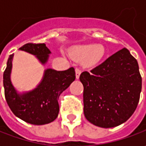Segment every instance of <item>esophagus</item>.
Returning <instances> with one entry per match:
<instances>
[{"label": "esophagus", "mask_w": 146, "mask_h": 146, "mask_svg": "<svg viewBox=\"0 0 146 146\" xmlns=\"http://www.w3.org/2000/svg\"><path fill=\"white\" fill-rule=\"evenodd\" d=\"M80 74H81V70H80V69H78V68H76V78L77 79V80L80 78Z\"/></svg>", "instance_id": "esophagus-1"}]
</instances>
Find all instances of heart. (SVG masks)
<instances>
[{
    "label": "heart",
    "instance_id": "1",
    "mask_svg": "<svg viewBox=\"0 0 146 146\" xmlns=\"http://www.w3.org/2000/svg\"><path fill=\"white\" fill-rule=\"evenodd\" d=\"M106 48L102 44H85L75 46L69 50L70 56L79 60H84L86 66H94L106 56Z\"/></svg>",
    "mask_w": 146,
    "mask_h": 146
}]
</instances>
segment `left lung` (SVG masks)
I'll use <instances>...</instances> for the list:
<instances>
[{
	"label": "left lung",
	"mask_w": 146,
	"mask_h": 146,
	"mask_svg": "<svg viewBox=\"0 0 146 146\" xmlns=\"http://www.w3.org/2000/svg\"><path fill=\"white\" fill-rule=\"evenodd\" d=\"M84 85V113L91 123L114 127L126 122L137 109L141 92L137 61L123 48L80 76Z\"/></svg>",
	"instance_id": "8db88e82"
}]
</instances>
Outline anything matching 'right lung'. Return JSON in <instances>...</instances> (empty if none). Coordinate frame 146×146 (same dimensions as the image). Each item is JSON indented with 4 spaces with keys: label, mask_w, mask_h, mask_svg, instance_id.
Instances as JSON below:
<instances>
[{
    "label": "right lung",
    "mask_w": 146,
    "mask_h": 146,
    "mask_svg": "<svg viewBox=\"0 0 146 146\" xmlns=\"http://www.w3.org/2000/svg\"><path fill=\"white\" fill-rule=\"evenodd\" d=\"M19 50L34 55L42 65L47 63L51 53L45 44H26ZM13 58L14 54L9 55L3 75L5 96L12 112L34 125H44L55 120L59 113V96L76 80L75 69L70 67L62 71L45 69L42 80L34 89L19 93L10 79Z\"/></svg>",
    "instance_id": "obj_1"
}]
</instances>
